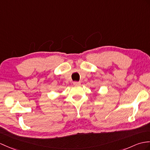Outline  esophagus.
<instances>
[{
  "mask_svg": "<svg viewBox=\"0 0 150 150\" xmlns=\"http://www.w3.org/2000/svg\"><path fill=\"white\" fill-rule=\"evenodd\" d=\"M74 84L75 85V86H79L80 84H81V82H74Z\"/></svg>",
  "mask_w": 150,
  "mask_h": 150,
  "instance_id": "obj_1",
  "label": "esophagus"
}]
</instances>
